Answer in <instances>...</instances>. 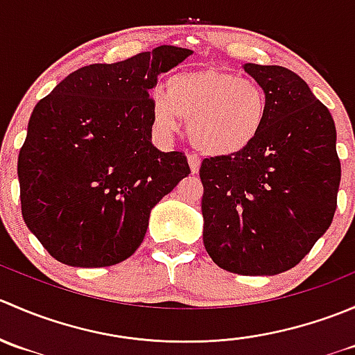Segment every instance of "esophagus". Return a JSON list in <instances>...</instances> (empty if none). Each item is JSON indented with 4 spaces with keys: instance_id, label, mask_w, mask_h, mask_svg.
<instances>
[{
    "instance_id": "obj_1",
    "label": "esophagus",
    "mask_w": 355,
    "mask_h": 355,
    "mask_svg": "<svg viewBox=\"0 0 355 355\" xmlns=\"http://www.w3.org/2000/svg\"><path fill=\"white\" fill-rule=\"evenodd\" d=\"M187 161H189V166H191L192 173H198L199 168H200V157L198 155H189Z\"/></svg>"
}]
</instances>
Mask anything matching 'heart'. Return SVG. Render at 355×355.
Listing matches in <instances>:
<instances>
[{
	"label": "heart",
	"mask_w": 355,
	"mask_h": 355,
	"mask_svg": "<svg viewBox=\"0 0 355 355\" xmlns=\"http://www.w3.org/2000/svg\"><path fill=\"white\" fill-rule=\"evenodd\" d=\"M268 94L252 78L216 68L184 71L166 82V94L151 98L153 128L175 134L189 120V139L199 151L230 156L249 148L263 130Z\"/></svg>",
	"instance_id": "obj_1"
}]
</instances>
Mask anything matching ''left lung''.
Masks as SVG:
<instances>
[{
  "instance_id": "1",
  "label": "left lung",
  "mask_w": 355,
  "mask_h": 355,
  "mask_svg": "<svg viewBox=\"0 0 355 355\" xmlns=\"http://www.w3.org/2000/svg\"><path fill=\"white\" fill-rule=\"evenodd\" d=\"M268 94L256 141L204 157L202 241L230 273L278 275L304 259L330 228L340 185L336 128L309 85L285 67L245 63Z\"/></svg>"
}]
</instances>
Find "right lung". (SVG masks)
<instances>
[{
    "label": "right lung",
    "mask_w": 355,
    "mask_h": 355,
    "mask_svg": "<svg viewBox=\"0 0 355 355\" xmlns=\"http://www.w3.org/2000/svg\"><path fill=\"white\" fill-rule=\"evenodd\" d=\"M191 49L157 46L82 67L35 105L19 155L22 216L60 263L103 268L144 241L151 209L191 173L182 151L151 142L157 75Z\"/></svg>",
    "instance_id": "1"
}]
</instances>
